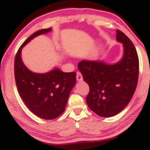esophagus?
I'll list each match as a JSON object with an SVG mask.
<instances>
[{"label": "esophagus", "mask_w": 150, "mask_h": 150, "mask_svg": "<svg viewBox=\"0 0 150 150\" xmlns=\"http://www.w3.org/2000/svg\"><path fill=\"white\" fill-rule=\"evenodd\" d=\"M76 77H77V80L78 81V82H80V81H82V80H83V77H82V74H81L80 72H77V73Z\"/></svg>", "instance_id": "esophagus-1"}]
</instances>
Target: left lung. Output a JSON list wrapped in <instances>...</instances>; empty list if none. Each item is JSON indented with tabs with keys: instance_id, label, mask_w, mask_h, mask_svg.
Segmentation results:
<instances>
[{
	"instance_id": "left-lung-1",
	"label": "left lung",
	"mask_w": 150,
	"mask_h": 150,
	"mask_svg": "<svg viewBox=\"0 0 150 150\" xmlns=\"http://www.w3.org/2000/svg\"><path fill=\"white\" fill-rule=\"evenodd\" d=\"M116 41L123 44L120 61L108 64L99 60H83L77 65L89 86L86 98L89 108L106 118L124 109L135 93L138 80L139 59L135 46L119 30H116Z\"/></svg>"
}]
</instances>
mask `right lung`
I'll list each match as a JSON object with an SVG mask.
<instances>
[{"label": "right lung", "instance_id": "1", "mask_svg": "<svg viewBox=\"0 0 150 150\" xmlns=\"http://www.w3.org/2000/svg\"><path fill=\"white\" fill-rule=\"evenodd\" d=\"M52 29L37 31L19 49L15 58V78L20 97L29 109L39 118L54 119L65 111L70 93L76 83V73H64L55 68L45 73L29 70L22 60V49L34 38Z\"/></svg>", "mask_w": 150, "mask_h": 150}]
</instances>
